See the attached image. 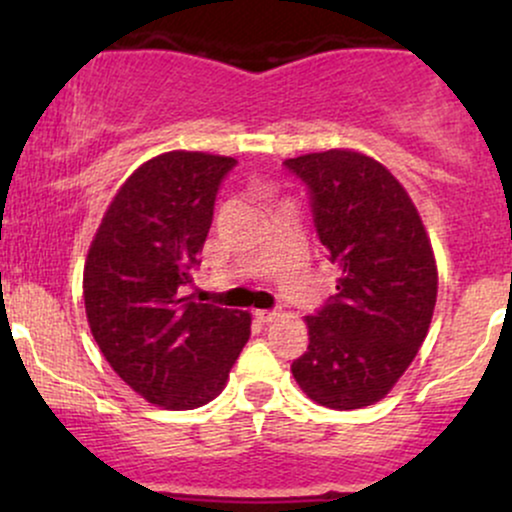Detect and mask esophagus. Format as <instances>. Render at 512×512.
Listing matches in <instances>:
<instances>
[{
	"label": "esophagus",
	"mask_w": 512,
	"mask_h": 512,
	"mask_svg": "<svg viewBox=\"0 0 512 512\" xmlns=\"http://www.w3.org/2000/svg\"><path fill=\"white\" fill-rule=\"evenodd\" d=\"M255 317L260 322H272L279 317V310H255Z\"/></svg>",
	"instance_id": "obj_1"
}]
</instances>
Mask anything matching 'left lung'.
Instances as JSON below:
<instances>
[{"instance_id":"left-lung-1","label":"left lung","mask_w":512,"mask_h":512,"mask_svg":"<svg viewBox=\"0 0 512 512\" xmlns=\"http://www.w3.org/2000/svg\"><path fill=\"white\" fill-rule=\"evenodd\" d=\"M286 166L310 187L317 236L339 269L332 301L305 317L310 344L291 373L322 407H370L397 385L431 327V238L402 182L373 156L330 149Z\"/></svg>"}]
</instances>
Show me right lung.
Returning <instances> with one entry per match:
<instances>
[{"label":"right lung","instance_id":"add662e5","mask_svg":"<svg viewBox=\"0 0 512 512\" xmlns=\"http://www.w3.org/2000/svg\"><path fill=\"white\" fill-rule=\"evenodd\" d=\"M236 158L166 151L115 192L84 264V305L98 349L149 404L197 409L221 395L250 339V313L192 301L190 267Z\"/></svg>","mask_w":512,"mask_h":512}]
</instances>
